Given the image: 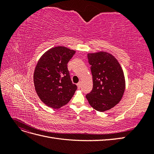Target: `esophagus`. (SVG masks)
Wrapping results in <instances>:
<instances>
[{"mask_svg": "<svg viewBox=\"0 0 154 154\" xmlns=\"http://www.w3.org/2000/svg\"><path fill=\"white\" fill-rule=\"evenodd\" d=\"M77 86H78V87L80 88V87H81V82H78V83H77Z\"/></svg>", "mask_w": 154, "mask_h": 154, "instance_id": "1", "label": "esophagus"}]
</instances>
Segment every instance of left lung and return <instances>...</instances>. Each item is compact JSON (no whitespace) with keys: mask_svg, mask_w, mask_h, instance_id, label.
<instances>
[{"mask_svg":"<svg viewBox=\"0 0 154 154\" xmlns=\"http://www.w3.org/2000/svg\"><path fill=\"white\" fill-rule=\"evenodd\" d=\"M91 65L93 87L86 97L90 105L99 112L113 108L122 100L125 89L123 71L111 54L100 51L87 54Z\"/></svg>","mask_w":154,"mask_h":154,"instance_id":"obj_1","label":"left lung"}]
</instances>
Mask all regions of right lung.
Returning <instances> with one entry per match:
<instances>
[{"label":"right lung","instance_id":"1","mask_svg":"<svg viewBox=\"0 0 154 154\" xmlns=\"http://www.w3.org/2000/svg\"><path fill=\"white\" fill-rule=\"evenodd\" d=\"M75 53L57 46L46 51L36 64L33 76L35 91L41 101L51 108L66 105L77 89L67 69V63Z\"/></svg>","mask_w":154,"mask_h":154}]
</instances>
